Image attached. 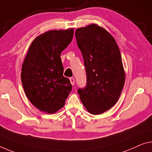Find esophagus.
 <instances>
[{
    "label": "esophagus",
    "mask_w": 152,
    "mask_h": 152,
    "mask_svg": "<svg viewBox=\"0 0 152 152\" xmlns=\"http://www.w3.org/2000/svg\"><path fill=\"white\" fill-rule=\"evenodd\" d=\"M70 81H71V83L72 85L74 86L75 85V79L73 77H70Z\"/></svg>",
    "instance_id": "esophagus-1"
}]
</instances>
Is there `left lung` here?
<instances>
[{"instance_id":"obj_1","label":"left lung","mask_w":152,"mask_h":152,"mask_svg":"<svg viewBox=\"0 0 152 152\" xmlns=\"http://www.w3.org/2000/svg\"><path fill=\"white\" fill-rule=\"evenodd\" d=\"M75 37L87 77L86 87L77 92L88 112L99 115L115 105L124 85L120 49L113 37L96 24L77 28Z\"/></svg>"}]
</instances>
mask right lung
Instances as JSON below:
<instances>
[{
  "mask_svg": "<svg viewBox=\"0 0 152 152\" xmlns=\"http://www.w3.org/2000/svg\"><path fill=\"white\" fill-rule=\"evenodd\" d=\"M73 29L50 30L37 37L22 64L21 79L26 95L34 107L48 113L64 105L71 91L63 76L60 54L73 37Z\"/></svg>",
  "mask_w": 152,
  "mask_h": 152,
  "instance_id": "add662e5",
  "label": "right lung"
}]
</instances>
